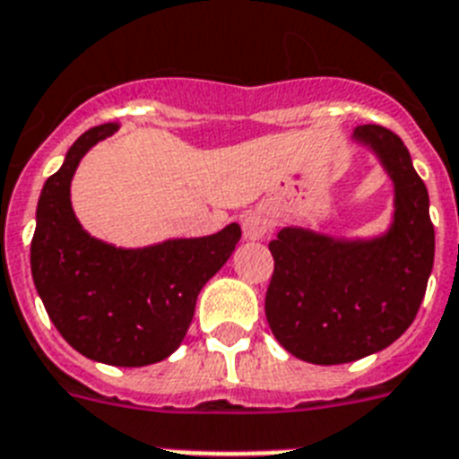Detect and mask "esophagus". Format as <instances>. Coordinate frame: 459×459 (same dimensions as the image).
<instances>
[{"mask_svg": "<svg viewBox=\"0 0 459 459\" xmlns=\"http://www.w3.org/2000/svg\"><path fill=\"white\" fill-rule=\"evenodd\" d=\"M273 230V219L265 210H249L242 214V233L247 240H261Z\"/></svg>", "mask_w": 459, "mask_h": 459, "instance_id": "obj_1", "label": "esophagus"}]
</instances>
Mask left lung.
Returning a JSON list of instances; mask_svg holds the SVG:
<instances>
[{
    "instance_id": "1",
    "label": "left lung",
    "mask_w": 459,
    "mask_h": 459,
    "mask_svg": "<svg viewBox=\"0 0 459 459\" xmlns=\"http://www.w3.org/2000/svg\"><path fill=\"white\" fill-rule=\"evenodd\" d=\"M394 182V221L376 240H333L282 229L268 245L275 271L265 317L287 352L310 364H348L380 352L413 325L434 265L429 195L399 134L359 126Z\"/></svg>"
}]
</instances>
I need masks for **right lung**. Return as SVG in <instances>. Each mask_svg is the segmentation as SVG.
I'll return each mask as SVG.
<instances>
[{"label":"right lung","instance_id":"right-lung-1","mask_svg":"<svg viewBox=\"0 0 459 459\" xmlns=\"http://www.w3.org/2000/svg\"><path fill=\"white\" fill-rule=\"evenodd\" d=\"M117 128L86 130L46 179L30 264L46 313L76 352L111 367H146L179 348L200 289L229 261L242 230L229 223L214 236L142 249L88 236L72 210L69 184L88 149Z\"/></svg>","mask_w":459,"mask_h":459}]
</instances>
